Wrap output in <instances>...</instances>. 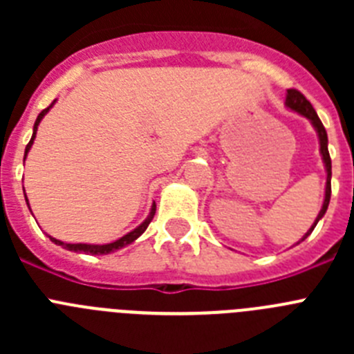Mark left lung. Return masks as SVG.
<instances>
[{"instance_id": "1", "label": "left lung", "mask_w": 354, "mask_h": 354, "mask_svg": "<svg viewBox=\"0 0 354 354\" xmlns=\"http://www.w3.org/2000/svg\"><path fill=\"white\" fill-rule=\"evenodd\" d=\"M286 108L290 109V111H294V113L301 115V117H305L306 120L310 122L312 127L315 129V133H317V138H319V152H321V158H323V165H324V170H326V186H324V200H323V207H321V211H319L317 218L314 220V223H312V227L306 230L305 236L301 237V241H305L306 237L310 236L312 230L315 228V225H317V221L323 218L324 214H326V209H328V204H330V196H331V159H330V152H328V134H326V129H324L323 122L319 120L317 113H315V109L312 108V104L308 101H306V97L303 95L301 92H298V90H287L286 93ZM301 241H298V243H301ZM296 243V245H298Z\"/></svg>"}]
</instances>
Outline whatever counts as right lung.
Masks as SVG:
<instances>
[{"instance_id":"obj_1","label":"right lung","mask_w":354,"mask_h":354,"mask_svg":"<svg viewBox=\"0 0 354 354\" xmlns=\"http://www.w3.org/2000/svg\"><path fill=\"white\" fill-rule=\"evenodd\" d=\"M56 101H53V104L49 106V108H46L44 111H40L39 117H37L35 120V126H33V134H31V140L30 143L26 145V150H24V161H26V156L28 152L31 150V145H33V142H35V136H37V129H39V124L42 122V118L48 115L49 109L55 106ZM24 198H26V193H24ZM26 204H28V209H30V202H28L26 198ZM156 214V202H152V205H150V212L149 216H147L145 220L142 221V223L138 225V227L134 228V230H131V232H127L126 236H122L120 239L113 241V243H106V245H88V243H64V241L56 239V237H51L49 236V239L55 243V245L62 246V248L68 250V252H77V253H90V255H108V253H113L117 252V250H122L126 248L127 245H131V243H134V241L138 239L140 236H142L143 232L147 230V227H149V223L152 221V218H154Z\"/></svg>"}]
</instances>
